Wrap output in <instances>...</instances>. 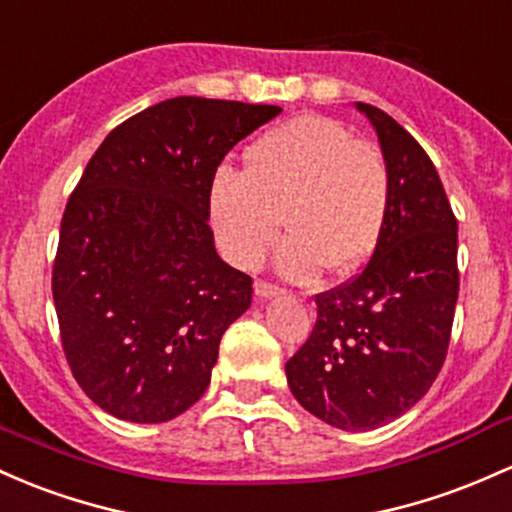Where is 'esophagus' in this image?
Wrapping results in <instances>:
<instances>
[{
    "label": "esophagus",
    "mask_w": 512,
    "mask_h": 512,
    "mask_svg": "<svg viewBox=\"0 0 512 512\" xmlns=\"http://www.w3.org/2000/svg\"><path fill=\"white\" fill-rule=\"evenodd\" d=\"M282 294V289H279V286H274V284H269V282H255V296L257 299H272V296H279Z\"/></svg>",
    "instance_id": "1"
}]
</instances>
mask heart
Instances as JSON below:
<instances>
[{"instance_id": "obj_1", "label": "heart", "mask_w": 512, "mask_h": 512, "mask_svg": "<svg viewBox=\"0 0 512 512\" xmlns=\"http://www.w3.org/2000/svg\"><path fill=\"white\" fill-rule=\"evenodd\" d=\"M391 211V172L372 143L328 116H296L245 150V172L221 170L209 218L230 265L255 269L279 235L289 279L355 272L372 257Z\"/></svg>"}]
</instances>
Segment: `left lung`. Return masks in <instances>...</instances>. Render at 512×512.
I'll list each match as a JSON object with an SVG mask.
<instances>
[{
  "label": "left lung",
  "instance_id": "left-lung-1",
  "mask_svg": "<svg viewBox=\"0 0 512 512\" xmlns=\"http://www.w3.org/2000/svg\"><path fill=\"white\" fill-rule=\"evenodd\" d=\"M391 172V211L367 267L316 296L318 316L286 362L296 401L340 430H374L413 408L440 374L459 294L457 218L435 165L401 123L357 101Z\"/></svg>",
  "mask_w": 512,
  "mask_h": 512
}]
</instances>
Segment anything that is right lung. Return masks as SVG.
Instances as JSON below:
<instances>
[{
    "mask_svg": "<svg viewBox=\"0 0 512 512\" xmlns=\"http://www.w3.org/2000/svg\"><path fill=\"white\" fill-rule=\"evenodd\" d=\"M279 106L174 97L116 126L67 199L53 301L72 376L109 415L167 423L211 384L252 279L218 257L209 187Z\"/></svg>",
    "mask_w": 512,
    "mask_h": 512,
    "instance_id": "obj_1",
    "label": "right lung"
}]
</instances>
